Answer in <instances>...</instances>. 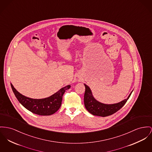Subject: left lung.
<instances>
[{"instance_id": "obj_1", "label": "left lung", "mask_w": 152, "mask_h": 152, "mask_svg": "<svg viewBox=\"0 0 152 152\" xmlns=\"http://www.w3.org/2000/svg\"><path fill=\"white\" fill-rule=\"evenodd\" d=\"M84 85L85 86V91L84 94V104L86 109L92 115L102 117H105L111 115L119 111L126 104L132 92V91L131 92L127 99H124V100L118 103L113 104H106L97 101L93 96L90 88L86 84H84Z\"/></svg>"}]
</instances>
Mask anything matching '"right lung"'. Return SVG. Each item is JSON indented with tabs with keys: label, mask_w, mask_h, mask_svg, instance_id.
Wrapping results in <instances>:
<instances>
[{
	"label": "right lung",
	"mask_w": 152,
	"mask_h": 152,
	"mask_svg": "<svg viewBox=\"0 0 152 152\" xmlns=\"http://www.w3.org/2000/svg\"><path fill=\"white\" fill-rule=\"evenodd\" d=\"M11 86L16 98L25 108L33 113L42 116L51 115L57 111L61 107L63 94L71 87L70 85H67L62 88L47 98L33 99L20 93L11 83Z\"/></svg>",
	"instance_id": "add662e5"
}]
</instances>
